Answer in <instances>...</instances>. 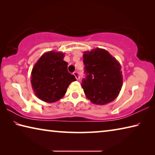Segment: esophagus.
Instances as JSON below:
<instances>
[{
	"mask_svg": "<svg viewBox=\"0 0 155 155\" xmlns=\"http://www.w3.org/2000/svg\"><path fill=\"white\" fill-rule=\"evenodd\" d=\"M73 74H74V75L75 76L76 78H77V80L79 79V78H80V76H79V74H78V72H74V73H73Z\"/></svg>",
	"mask_w": 155,
	"mask_h": 155,
	"instance_id": "obj_1",
	"label": "esophagus"
}]
</instances>
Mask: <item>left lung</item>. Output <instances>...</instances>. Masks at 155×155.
Masks as SVG:
<instances>
[{
  "label": "left lung",
  "mask_w": 155,
  "mask_h": 155,
  "mask_svg": "<svg viewBox=\"0 0 155 155\" xmlns=\"http://www.w3.org/2000/svg\"><path fill=\"white\" fill-rule=\"evenodd\" d=\"M85 78L81 86L91 103L99 105L108 104L118 96L123 78L121 65L109 52L96 48L83 53Z\"/></svg>",
  "instance_id": "1"
}]
</instances>
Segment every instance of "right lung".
<instances>
[{
  "mask_svg": "<svg viewBox=\"0 0 155 155\" xmlns=\"http://www.w3.org/2000/svg\"><path fill=\"white\" fill-rule=\"evenodd\" d=\"M64 57L61 52H45L33 68L32 88L35 96L46 103H54L62 98L70 84L77 80L68 71Z\"/></svg>",
  "mask_w": 155,
  "mask_h": 155,
  "instance_id": "obj_1",
  "label": "right lung"
}]
</instances>
